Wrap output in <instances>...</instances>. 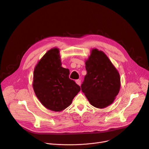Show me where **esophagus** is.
<instances>
[{"instance_id": "obj_1", "label": "esophagus", "mask_w": 149, "mask_h": 149, "mask_svg": "<svg viewBox=\"0 0 149 149\" xmlns=\"http://www.w3.org/2000/svg\"><path fill=\"white\" fill-rule=\"evenodd\" d=\"M75 82L78 85V86H80V85H81V79H77L75 81Z\"/></svg>"}]
</instances>
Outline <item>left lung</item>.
<instances>
[{
	"instance_id": "1",
	"label": "left lung",
	"mask_w": 149,
	"mask_h": 149,
	"mask_svg": "<svg viewBox=\"0 0 149 149\" xmlns=\"http://www.w3.org/2000/svg\"><path fill=\"white\" fill-rule=\"evenodd\" d=\"M87 75L81 90L94 107L102 109L111 104L120 88V74L102 51L93 49L86 62Z\"/></svg>"
}]
</instances>
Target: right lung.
Instances as JSON below:
<instances>
[{
  "label": "right lung",
  "mask_w": 149,
  "mask_h": 149,
  "mask_svg": "<svg viewBox=\"0 0 149 149\" xmlns=\"http://www.w3.org/2000/svg\"><path fill=\"white\" fill-rule=\"evenodd\" d=\"M69 75L70 70L61 67L58 48L49 50L39 60L34 69L32 86L45 108L61 111L72 103L81 88Z\"/></svg>",
  "instance_id": "obj_1"
}]
</instances>
